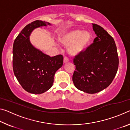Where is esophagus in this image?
<instances>
[{
	"label": "esophagus",
	"mask_w": 130,
	"mask_h": 130,
	"mask_svg": "<svg viewBox=\"0 0 130 130\" xmlns=\"http://www.w3.org/2000/svg\"><path fill=\"white\" fill-rule=\"evenodd\" d=\"M69 61V59L68 58V57H65L64 58H63V63H67Z\"/></svg>",
	"instance_id": "1"
}]
</instances>
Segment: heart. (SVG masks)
<instances>
[{
    "label": "heart",
    "instance_id": "heart-1",
    "mask_svg": "<svg viewBox=\"0 0 130 130\" xmlns=\"http://www.w3.org/2000/svg\"><path fill=\"white\" fill-rule=\"evenodd\" d=\"M91 38V34L87 31H82L79 29H73L62 34L59 40L63 45L69 46L68 53L70 56H74L86 49Z\"/></svg>",
    "mask_w": 130,
    "mask_h": 130
}]
</instances>
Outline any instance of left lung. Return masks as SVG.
<instances>
[{"label":"left lung","mask_w":130,"mask_h":130,"mask_svg":"<svg viewBox=\"0 0 130 130\" xmlns=\"http://www.w3.org/2000/svg\"><path fill=\"white\" fill-rule=\"evenodd\" d=\"M97 37L93 43L73 59L72 80L76 88L96 93L111 84L117 73L119 58L113 38L104 28L92 23Z\"/></svg>","instance_id":"obj_1"}]
</instances>
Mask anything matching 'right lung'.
<instances>
[{
    "label": "right lung",
    "instance_id": "add662e5",
    "mask_svg": "<svg viewBox=\"0 0 130 130\" xmlns=\"http://www.w3.org/2000/svg\"><path fill=\"white\" fill-rule=\"evenodd\" d=\"M51 25L36 21L28 24L15 38L13 44L12 67L17 79L23 88L33 94L43 93L52 87L54 76L63 65L62 55L50 57L36 49L29 37L35 28Z\"/></svg>",
    "mask_w": 130,
    "mask_h": 130
}]
</instances>
